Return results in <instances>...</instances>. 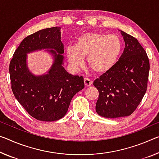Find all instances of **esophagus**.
<instances>
[{"label": "esophagus", "instance_id": "34e87169", "mask_svg": "<svg viewBox=\"0 0 159 159\" xmlns=\"http://www.w3.org/2000/svg\"><path fill=\"white\" fill-rule=\"evenodd\" d=\"M93 84L92 80H90L89 79H84V84L85 86H90V85H91Z\"/></svg>", "mask_w": 159, "mask_h": 159}]
</instances>
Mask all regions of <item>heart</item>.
<instances>
[{
    "instance_id": "heart-1",
    "label": "heart",
    "mask_w": 159,
    "mask_h": 159,
    "mask_svg": "<svg viewBox=\"0 0 159 159\" xmlns=\"http://www.w3.org/2000/svg\"><path fill=\"white\" fill-rule=\"evenodd\" d=\"M122 50V42L117 35L89 32L77 37L74 47L66 49V57L73 69H80L87 57L95 74L103 75L115 66Z\"/></svg>"
}]
</instances>
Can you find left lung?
<instances>
[{"label": "left lung", "instance_id": "obj_1", "mask_svg": "<svg viewBox=\"0 0 159 159\" xmlns=\"http://www.w3.org/2000/svg\"><path fill=\"white\" fill-rule=\"evenodd\" d=\"M120 31L125 44L122 56L110 71L93 82L99 92L95 110L106 118L132 115L147 89L149 61L147 52L137 39Z\"/></svg>", "mask_w": 159, "mask_h": 159}]
</instances>
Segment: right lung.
<instances>
[{
  "instance_id": "add662e5",
  "label": "right lung",
  "mask_w": 159,
  "mask_h": 159,
  "mask_svg": "<svg viewBox=\"0 0 159 159\" xmlns=\"http://www.w3.org/2000/svg\"><path fill=\"white\" fill-rule=\"evenodd\" d=\"M61 27L39 30L22 40L10 63L12 93L28 114L37 120L52 122L66 114L73 97L84 89V78L69 74L63 66ZM44 49L54 59L47 74L36 76L27 66V54Z\"/></svg>"
}]
</instances>
